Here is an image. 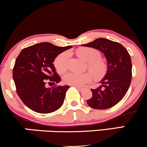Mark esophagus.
I'll list each match as a JSON object with an SVG mask.
<instances>
[{
  "label": "esophagus",
  "instance_id": "1",
  "mask_svg": "<svg viewBox=\"0 0 147 147\" xmlns=\"http://www.w3.org/2000/svg\"><path fill=\"white\" fill-rule=\"evenodd\" d=\"M75 86L76 87V88H77L79 89V90H83V88H82V87H80V86Z\"/></svg>",
  "mask_w": 147,
  "mask_h": 147
}]
</instances>
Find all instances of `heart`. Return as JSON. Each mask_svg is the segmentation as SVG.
<instances>
[{
    "label": "heart",
    "mask_w": 147,
    "mask_h": 147,
    "mask_svg": "<svg viewBox=\"0 0 147 147\" xmlns=\"http://www.w3.org/2000/svg\"><path fill=\"white\" fill-rule=\"evenodd\" d=\"M78 56L88 62V68L92 72L96 79L102 78L106 72V65L101 59V53L99 50L92 48H82L77 52ZM70 52L65 51L59 55L55 61L54 65L58 73L62 74L67 70L68 61L70 58ZM88 72L83 74L68 72L63 76V82L71 86H82L92 80V75Z\"/></svg>",
    "instance_id": "1"
}]
</instances>
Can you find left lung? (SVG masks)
<instances>
[{"mask_svg": "<svg viewBox=\"0 0 147 147\" xmlns=\"http://www.w3.org/2000/svg\"><path fill=\"white\" fill-rule=\"evenodd\" d=\"M82 45L100 50L108 63L107 73L101 81L102 86L91 89L92 96L88 99L87 104L95 109H110L120 102L129 90L132 79L130 55L120 43L104 38Z\"/></svg>", "mask_w": 147, "mask_h": 147, "instance_id": "8db88e82", "label": "left lung"}]
</instances>
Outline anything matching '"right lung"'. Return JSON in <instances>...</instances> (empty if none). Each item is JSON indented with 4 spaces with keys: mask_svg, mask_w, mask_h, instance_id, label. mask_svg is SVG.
<instances>
[{
    "mask_svg": "<svg viewBox=\"0 0 147 147\" xmlns=\"http://www.w3.org/2000/svg\"><path fill=\"white\" fill-rule=\"evenodd\" d=\"M71 45L58 47L48 42L37 43L22 50L13 68L16 92L25 105L38 113H50L63 105L69 86H57L61 78L52 62ZM47 81L54 86L45 88Z\"/></svg>",
    "mask_w": 147,
    "mask_h": 147,
    "instance_id": "add662e5",
    "label": "right lung"
}]
</instances>
